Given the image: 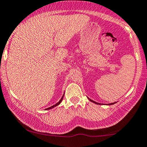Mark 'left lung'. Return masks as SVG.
Segmentation results:
<instances>
[{"label": "left lung", "mask_w": 147, "mask_h": 147, "mask_svg": "<svg viewBox=\"0 0 147 147\" xmlns=\"http://www.w3.org/2000/svg\"><path fill=\"white\" fill-rule=\"evenodd\" d=\"M88 99L90 101V102H93V103H95V104H99V103H97V102H95V101H93V100H92V99H89L88 98ZM115 103H116V102H114V103H112V104H109V105H112V104H114Z\"/></svg>", "instance_id": "left-lung-1"}]
</instances>
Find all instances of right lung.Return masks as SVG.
I'll return each mask as SVG.
<instances>
[{"label": "right lung", "instance_id": "obj_1", "mask_svg": "<svg viewBox=\"0 0 147 147\" xmlns=\"http://www.w3.org/2000/svg\"><path fill=\"white\" fill-rule=\"evenodd\" d=\"M63 97H61V99H60V101L58 103H57L56 104H55V105H53V106H50V107H49V108H48V109H46L47 110H48V109H52V108H54V107H55V106H58L59 104H60L61 102V101H62V99H63Z\"/></svg>", "mask_w": 147, "mask_h": 147}]
</instances>
